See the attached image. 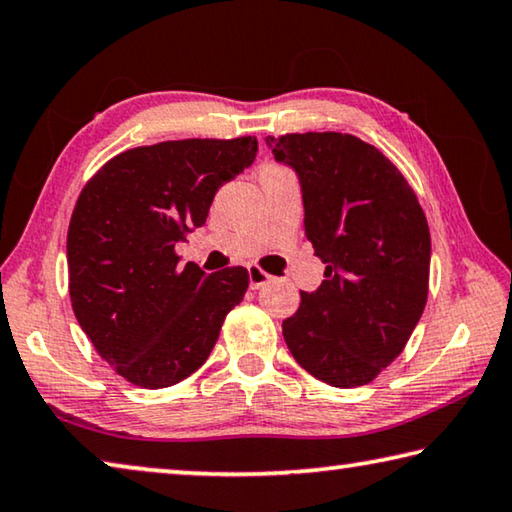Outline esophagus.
Here are the masks:
<instances>
[{"instance_id": "1", "label": "esophagus", "mask_w": 512, "mask_h": 512, "mask_svg": "<svg viewBox=\"0 0 512 512\" xmlns=\"http://www.w3.org/2000/svg\"><path fill=\"white\" fill-rule=\"evenodd\" d=\"M247 272H249V286L254 288V290L263 288L265 283H270V281H272V276L267 274L265 270H261V267H258V265H249V267H247Z\"/></svg>"}]
</instances>
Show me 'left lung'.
<instances>
[{
	"mask_svg": "<svg viewBox=\"0 0 512 512\" xmlns=\"http://www.w3.org/2000/svg\"><path fill=\"white\" fill-rule=\"evenodd\" d=\"M295 170L304 229L326 263L283 322L290 354L333 388L374 381L404 351L429 295L431 233L413 188L374 145L349 133L265 138Z\"/></svg>",
	"mask_w": 512,
	"mask_h": 512,
	"instance_id": "left-lung-1",
	"label": "left lung"
}]
</instances>
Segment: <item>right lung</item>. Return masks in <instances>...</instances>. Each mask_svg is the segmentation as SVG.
I'll use <instances>...</instances> for the list:
<instances>
[{
  "label": "right lung",
  "mask_w": 512,
  "mask_h": 512,
  "mask_svg": "<svg viewBox=\"0 0 512 512\" xmlns=\"http://www.w3.org/2000/svg\"><path fill=\"white\" fill-rule=\"evenodd\" d=\"M256 152L251 136L167 140L117 154L81 190L67 229L72 308L97 354L133 385L170 388L197 372L245 297V267L206 274L181 265L177 245Z\"/></svg>",
  "instance_id": "right-lung-1"
}]
</instances>
